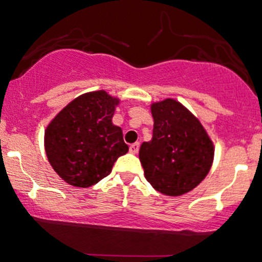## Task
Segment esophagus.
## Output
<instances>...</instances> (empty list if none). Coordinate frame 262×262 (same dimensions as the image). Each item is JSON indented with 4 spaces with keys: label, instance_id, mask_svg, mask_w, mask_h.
Listing matches in <instances>:
<instances>
[{
    "label": "esophagus",
    "instance_id": "34e87169",
    "mask_svg": "<svg viewBox=\"0 0 262 262\" xmlns=\"http://www.w3.org/2000/svg\"><path fill=\"white\" fill-rule=\"evenodd\" d=\"M139 149H140L139 142H135V144L130 145V152L131 154H137V152H139Z\"/></svg>",
    "mask_w": 262,
    "mask_h": 262
}]
</instances>
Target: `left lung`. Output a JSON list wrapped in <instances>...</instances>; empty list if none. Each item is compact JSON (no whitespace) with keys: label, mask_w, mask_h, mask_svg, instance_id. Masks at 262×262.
<instances>
[{"label":"left lung","mask_w":262,"mask_h":262,"mask_svg":"<svg viewBox=\"0 0 262 262\" xmlns=\"http://www.w3.org/2000/svg\"><path fill=\"white\" fill-rule=\"evenodd\" d=\"M151 113L152 139L139 152L145 178L165 195H183L209 172L213 142L198 118L175 99L152 103Z\"/></svg>","instance_id":"1"}]
</instances>
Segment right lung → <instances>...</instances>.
<instances>
[{"label":"right lung","instance_id":"add662e5","mask_svg":"<svg viewBox=\"0 0 262 262\" xmlns=\"http://www.w3.org/2000/svg\"><path fill=\"white\" fill-rule=\"evenodd\" d=\"M118 98L106 91L84 93L64 107L45 130V151L56 174L73 187L88 188L106 178L128 146L112 123Z\"/></svg>","mask_w":262,"mask_h":262}]
</instances>
